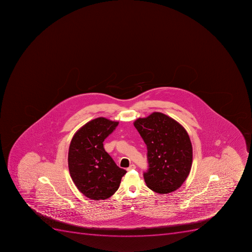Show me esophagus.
<instances>
[{"mask_svg": "<svg viewBox=\"0 0 252 252\" xmlns=\"http://www.w3.org/2000/svg\"><path fill=\"white\" fill-rule=\"evenodd\" d=\"M135 167H135V165L132 163V164H131L130 166H129V167H127V171H131V170L135 169Z\"/></svg>", "mask_w": 252, "mask_h": 252, "instance_id": "1", "label": "esophagus"}]
</instances>
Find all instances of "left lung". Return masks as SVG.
<instances>
[{"mask_svg":"<svg viewBox=\"0 0 252 252\" xmlns=\"http://www.w3.org/2000/svg\"><path fill=\"white\" fill-rule=\"evenodd\" d=\"M148 149L147 186L159 194L181 187L192 164V145L182 125L161 112H153L134 122Z\"/></svg>","mask_w":252,"mask_h":252,"instance_id":"1","label":"left lung"}]
</instances>
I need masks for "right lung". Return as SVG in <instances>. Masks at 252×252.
I'll return each instance as SVG.
<instances>
[{"label": "right lung", "mask_w": 252, "mask_h": 252, "mask_svg": "<svg viewBox=\"0 0 252 252\" xmlns=\"http://www.w3.org/2000/svg\"><path fill=\"white\" fill-rule=\"evenodd\" d=\"M118 124L104 117L94 119L79 129L70 143V176L83 195L93 200L112 196L127 172L116 164L103 144Z\"/></svg>", "instance_id": "1"}]
</instances>
